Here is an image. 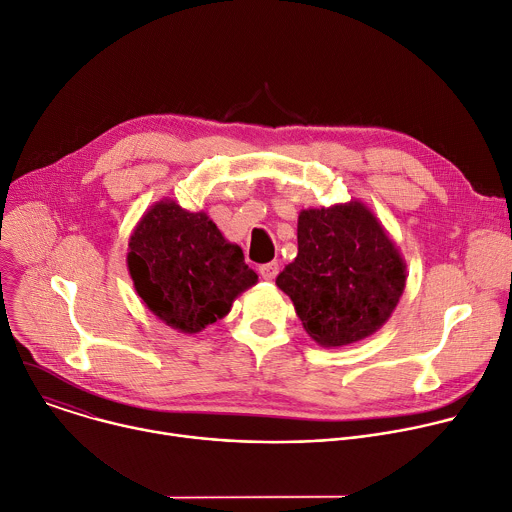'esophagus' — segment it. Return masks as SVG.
Masks as SVG:
<instances>
[{
    "label": "esophagus",
    "mask_w": 512,
    "mask_h": 512,
    "mask_svg": "<svg viewBox=\"0 0 512 512\" xmlns=\"http://www.w3.org/2000/svg\"><path fill=\"white\" fill-rule=\"evenodd\" d=\"M259 273H261V277H263V279L271 281V279H275V275L279 273V263H277V261L263 263V265H259Z\"/></svg>",
    "instance_id": "obj_1"
}]
</instances>
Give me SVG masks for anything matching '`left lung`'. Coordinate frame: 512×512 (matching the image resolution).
<instances>
[{
	"instance_id": "obj_1",
	"label": "left lung",
	"mask_w": 512,
	"mask_h": 512,
	"mask_svg": "<svg viewBox=\"0 0 512 512\" xmlns=\"http://www.w3.org/2000/svg\"><path fill=\"white\" fill-rule=\"evenodd\" d=\"M405 261L377 216L358 200L308 208L298 257L277 275L306 332L324 348L375 334L405 289Z\"/></svg>"
}]
</instances>
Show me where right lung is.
<instances>
[{
  "label": "right lung",
  "instance_id": "add662e5",
  "mask_svg": "<svg viewBox=\"0 0 512 512\" xmlns=\"http://www.w3.org/2000/svg\"><path fill=\"white\" fill-rule=\"evenodd\" d=\"M137 296L154 316L184 334L225 318L239 294L257 283L239 245L206 212L160 200L141 216L127 253Z\"/></svg>",
  "mask_w": 512,
  "mask_h": 512
}]
</instances>
